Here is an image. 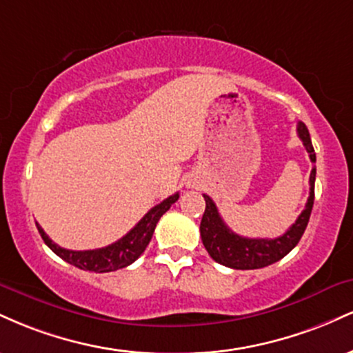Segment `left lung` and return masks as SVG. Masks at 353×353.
I'll list each match as a JSON object with an SVG mask.
<instances>
[{
    "label": "left lung",
    "mask_w": 353,
    "mask_h": 353,
    "mask_svg": "<svg viewBox=\"0 0 353 353\" xmlns=\"http://www.w3.org/2000/svg\"><path fill=\"white\" fill-rule=\"evenodd\" d=\"M299 137L305 145L312 163H315V151L312 145L309 129L303 123L297 124ZM310 196L307 199L305 209L302 210L297 221L290 225L289 230L281 237L275 239H249L237 236L232 232L225 222L222 221L221 214L214 204V201L204 194L205 210L201 221V237L202 244L208 250L210 257L225 267L237 270H252L262 269L274 262L281 261L301 241L303 230L309 224L312 208H314V192H315V168L310 172Z\"/></svg>",
    "instance_id": "8db88e82"
}]
</instances>
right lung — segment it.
<instances>
[{"label": "right lung", "instance_id": "right-lung-1", "mask_svg": "<svg viewBox=\"0 0 353 353\" xmlns=\"http://www.w3.org/2000/svg\"><path fill=\"white\" fill-rule=\"evenodd\" d=\"M179 199V194H172L168 199H164L161 204L154 205L145 216L141 219L139 222L125 234L124 237H121L119 241H116L114 244L103 247V249H94V250H70L63 249L58 244L51 241L46 236L41 225L36 222V228H38L39 234H41L44 244H46L56 255H59L63 261H66L68 264L78 267V269L89 270V272L96 274H104V272H112V270L124 269V267L131 265L132 262L144 252L145 247H148L149 241H151L156 224L159 222V219L163 217L164 212H168L169 208Z\"/></svg>", "mask_w": 353, "mask_h": 353}]
</instances>
